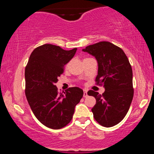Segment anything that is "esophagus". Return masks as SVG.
<instances>
[{
  "label": "esophagus",
  "instance_id": "34e87169",
  "mask_svg": "<svg viewBox=\"0 0 154 154\" xmlns=\"http://www.w3.org/2000/svg\"><path fill=\"white\" fill-rule=\"evenodd\" d=\"M83 92H84V93H83V97H84V98H85V97H87L88 96V91L87 90H83Z\"/></svg>",
  "mask_w": 154,
  "mask_h": 154
}]
</instances>
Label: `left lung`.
Listing matches in <instances>:
<instances>
[{
  "label": "left lung",
  "instance_id": "8db88e82",
  "mask_svg": "<svg viewBox=\"0 0 154 154\" xmlns=\"http://www.w3.org/2000/svg\"><path fill=\"white\" fill-rule=\"evenodd\" d=\"M82 51L97 60L98 69L95 82L105 88L102 95L93 91L88 92V95L96 99L92 109L93 117L106 128L114 126L126 116L133 98L131 65L122 49L109 42L88 45Z\"/></svg>",
  "mask_w": 154,
  "mask_h": 154
}]
</instances>
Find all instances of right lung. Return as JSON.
<instances>
[{
    "mask_svg": "<svg viewBox=\"0 0 154 154\" xmlns=\"http://www.w3.org/2000/svg\"><path fill=\"white\" fill-rule=\"evenodd\" d=\"M77 50L65 51L57 45L44 44L32 52L26 66V99L37 119L49 128L58 130L68 125L83 96L79 88H69L61 93L55 85L63 66Z\"/></svg>",
    "mask_w": 154,
    "mask_h": 154,
    "instance_id": "add662e5",
    "label": "right lung"
}]
</instances>
